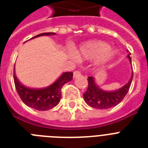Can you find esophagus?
<instances>
[{
    "label": "esophagus",
    "mask_w": 148,
    "mask_h": 148,
    "mask_svg": "<svg viewBox=\"0 0 148 148\" xmlns=\"http://www.w3.org/2000/svg\"><path fill=\"white\" fill-rule=\"evenodd\" d=\"M79 75H81V72L79 71H75L74 72V77H78Z\"/></svg>",
    "instance_id": "esophagus-1"
}]
</instances>
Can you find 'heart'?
I'll return each instance as SVG.
<instances>
[{
  "instance_id": "heart-1",
  "label": "heart",
  "mask_w": 148,
  "mask_h": 148,
  "mask_svg": "<svg viewBox=\"0 0 148 148\" xmlns=\"http://www.w3.org/2000/svg\"><path fill=\"white\" fill-rule=\"evenodd\" d=\"M115 51L109 48V45L101 40H93L79 47L75 56L79 60H92L98 58L100 62H107L115 56Z\"/></svg>"
}]
</instances>
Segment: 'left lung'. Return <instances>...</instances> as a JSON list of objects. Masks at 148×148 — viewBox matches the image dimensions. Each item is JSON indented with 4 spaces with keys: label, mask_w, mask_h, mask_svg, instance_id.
Masks as SVG:
<instances>
[{
    "label": "left lung",
    "mask_w": 148,
    "mask_h": 148,
    "mask_svg": "<svg viewBox=\"0 0 148 148\" xmlns=\"http://www.w3.org/2000/svg\"><path fill=\"white\" fill-rule=\"evenodd\" d=\"M127 58L131 63L130 57L131 53L127 51ZM133 79V74L129 81L121 88L114 91H105L99 88L96 84L93 77H88V87L86 92L84 94V99L88 105L97 109H108L117 105L121 103L126 96L131 87Z\"/></svg>",
    "instance_id": "left-lung-1"
}]
</instances>
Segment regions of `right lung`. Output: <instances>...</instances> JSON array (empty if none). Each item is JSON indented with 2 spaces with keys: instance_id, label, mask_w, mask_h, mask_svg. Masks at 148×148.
Segmentation results:
<instances>
[{
  "instance_id": "1",
  "label": "right lung",
  "mask_w": 148,
  "mask_h": 148,
  "mask_svg": "<svg viewBox=\"0 0 148 148\" xmlns=\"http://www.w3.org/2000/svg\"><path fill=\"white\" fill-rule=\"evenodd\" d=\"M55 33H43L34 37L44 35H54ZM73 79V73L65 72L51 85L41 89H33L23 85L17 78L14 70V81L19 97L27 106L38 110H47L54 108L60 102L61 88L64 84Z\"/></svg>"
}]
</instances>
